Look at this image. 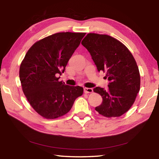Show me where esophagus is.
Instances as JSON below:
<instances>
[{"label":"esophagus","mask_w":159,"mask_h":159,"mask_svg":"<svg viewBox=\"0 0 159 159\" xmlns=\"http://www.w3.org/2000/svg\"><path fill=\"white\" fill-rule=\"evenodd\" d=\"M84 93H86V94L92 93L93 92V89H90V88H84Z\"/></svg>","instance_id":"esophagus-1"}]
</instances>
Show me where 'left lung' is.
Segmentation results:
<instances>
[{"instance_id": "obj_1", "label": "left lung", "mask_w": 159, "mask_h": 159, "mask_svg": "<svg viewBox=\"0 0 159 159\" xmlns=\"http://www.w3.org/2000/svg\"><path fill=\"white\" fill-rule=\"evenodd\" d=\"M82 44L90 52L98 71L106 73L109 82L107 90L94 89L103 98L95 110L105 117H119L131 107L140 90L135 58L124 44L107 34L89 33Z\"/></svg>"}]
</instances>
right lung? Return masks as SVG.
<instances>
[{"mask_svg": "<svg viewBox=\"0 0 159 159\" xmlns=\"http://www.w3.org/2000/svg\"><path fill=\"white\" fill-rule=\"evenodd\" d=\"M85 33H58L34 43L20 66L23 93L34 111L46 119H56L71 109L84 89L59 82L70 58Z\"/></svg>", "mask_w": 159, "mask_h": 159, "instance_id": "right-lung-1", "label": "right lung"}]
</instances>
